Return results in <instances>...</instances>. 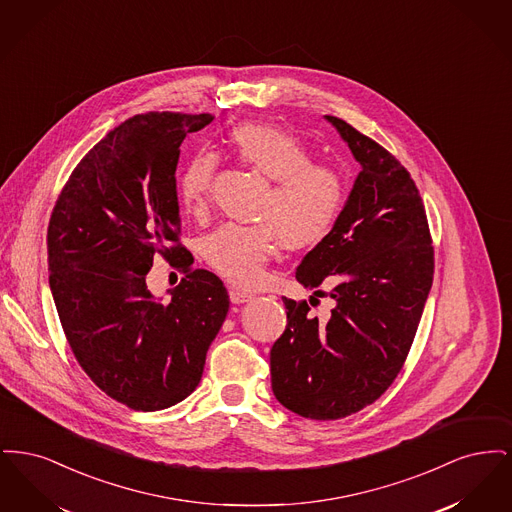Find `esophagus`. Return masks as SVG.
<instances>
[{
  "instance_id": "34e87169",
  "label": "esophagus",
  "mask_w": 512,
  "mask_h": 512,
  "mask_svg": "<svg viewBox=\"0 0 512 512\" xmlns=\"http://www.w3.org/2000/svg\"><path fill=\"white\" fill-rule=\"evenodd\" d=\"M228 295H230V301H232V303H245V301L253 299V293L245 292V290L236 288V286H230V288H228Z\"/></svg>"
}]
</instances>
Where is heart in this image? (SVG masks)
<instances>
[{
	"instance_id": "heart-1",
	"label": "heart",
	"mask_w": 512,
	"mask_h": 512,
	"mask_svg": "<svg viewBox=\"0 0 512 512\" xmlns=\"http://www.w3.org/2000/svg\"><path fill=\"white\" fill-rule=\"evenodd\" d=\"M232 155L251 171L270 180L259 205L263 224H226L209 234L201 253L230 282L253 284L261 278L280 236L288 249L320 244L340 217L345 182L330 165L313 163V153L293 134L261 122H242L228 132ZM217 157L199 151L176 180L180 205L197 213L205 207Z\"/></svg>"
}]
</instances>
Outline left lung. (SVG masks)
I'll return each mask as SVG.
<instances>
[{
  "mask_svg": "<svg viewBox=\"0 0 512 512\" xmlns=\"http://www.w3.org/2000/svg\"><path fill=\"white\" fill-rule=\"evenodd\" d=\"M324 119L361 172L295 278L313 295L326 282L334 305L318 318L307 301L284 297L288 326L270 349V380L292 413L336 420L374 403L399 374L432 288L434 247L407 169L351 124Z\"/></svg>",
  "mask_w": 512,
  "mask_h": 512,
  "instance_id": "8db88e82",
  "label": "left lung"
}]
</instances>
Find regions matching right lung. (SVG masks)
Listing matches in <instances>:
<instances>
[{
  "instance_id": "obj_1",
  "label": "right lung",
  "mask_w": 512,
  "mask_h": 512,
  "mask_svg": "<svg viewBox=\"0 0 512 512\" xmlns=\"http://www.w3.org/2000/svg\"><path fill=\"white\" fill-rule=\"evenodd\" d=\"M211 121L146 113L122 122L78 163L49 219V288L74 357L134 411L167 409L197 388L228 315L222 280L190 268L178 244L180 146ZM155 254L187 274L167 298L146 288Z\"/></svg>"
}]
</instances>
